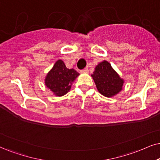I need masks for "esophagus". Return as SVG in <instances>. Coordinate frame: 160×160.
Returning a JSON list of instances; mask_svg holds the SVG:
<instances>
[{
  "instance_id": "esophagus-1",
  "label": "esophagus",
  "mask_w": 160,
  "mask_h": 160,
  "mask_svg": "<svg viewBox=\"0 0 160 160\" xmlns=\"http://www.w3.org/2000/svg\"><path fill=\"white\" fill-rule=\"evenodd\" d=\"M82 73H88V68H85L81 70Z\"/></svg>"
}]
</instances>
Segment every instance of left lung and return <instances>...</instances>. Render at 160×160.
<instances>
[{
    "mask_svg": "<svg viewBox=\"0 0 160 160\" xmlns=\"http://www.w3.org/2000/svg\"><path fill=\"white\" fill-rule=\"evenodd\" d=\"M97 88L101 94L112 98L122 90L124 80L113 69L108 61L100 62L92 74Z\"/></svg>",
    "mask_w": 160,
    "mask_h": 160,
    "instance_id": "obj_1",
    "label": "left lung"
}]
</instances>
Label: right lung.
<instances>
[{"label":"right lung","mask_w":160,"mask_h":160,"mask_svg":"<svg viewBox=\"0 0 160 160\" xmlns=\"http://www.w3.org/2000/svg\"><path fill=\"white\" fill-rule=\"evenodd\" d=\"M79 74L74 68H67L61 60L55 62L46 77L45 84L57 96H63L68 92L72 82Z\"/></svg>","instance_id":"obj_1"}]
</instances>
